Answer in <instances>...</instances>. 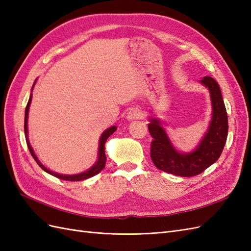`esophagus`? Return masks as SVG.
<instances>
[{"label": "esophagus", "mask_w": 251, "mask_h": 251, "mask_svg": "<svg viewBox=\"0 0 251 251\" xmlns=\"http://www.w3.org/2000/svg\"><path fill=\"white\" fill-rule=\"evenodd\" d=\"M143 116L142 111L139 110L138 108H134L132 110L128 111L127 115H126V119L127 120H136V119H140Z\"/></svg>", "instance_id": "obj_1"}]
</instances>
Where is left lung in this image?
Instances as JSON below:
<instances>
[{
    "label": "left lung",
    "instance_id": "8db88e82",
    "mask_svg": "<svg viewBox=\"0 0 251 251\" xmlns=\"http://www.w3.org/2000/svg\"><path fill=\"white\" fill-rule=\"evenodd\" d=\"M209 91L211 102V119L200 142L192 151L184 153L175 148L161 120L149 117V131L153 141L151 158L157 169L180 177H193L201 174L214 164L222 151L228 134V119L218 82L210 76L199 80Z\"/></svg>",
    "mask_w": 251,
    "mask_h": 251
}]
</instances>
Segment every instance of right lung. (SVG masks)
<instances>
[{"label":"right lung","mask_w":251,"mask_h":251,"mask_svg":"<svg viewBox=\"0 0 251 251\" xmlns=\"http://www.w3.org/2000/svg\"><path fill=\"white\" fill-rule=\"evenodd\" d=\"M36 82V79L33 83L32 89H31V92L34 88V85ZM31 100H32V93L30 94L29 97V100L28 103L26 105V110H25V124H24V131H25V137H26V142H27V146L29 149L30 154L33 157L34 160L36 161V163L40 165V168L42 170H44L46 173L52 175V176H54L58 179H62V180H66V181H81V180H86L89 179L91 177L95 176L98 173H100L104 165H105V161H107V157H105V153H104V144L107 142V139L110 137V136L117 130V126H112L109 128H107L101 135H100V146H98V156H97V160L96 162L91 166V168L85 172L79 173V174H75V175H64V174H58L55 172H52L49 169H47L46 166L43 165V163L39 160V158L36 157V155L34 154V151L31 147V144L29 142V138H28V114H29V108H30V104H31Z\"/></svg>","instance_id":"obj_1"}]
</instances>
